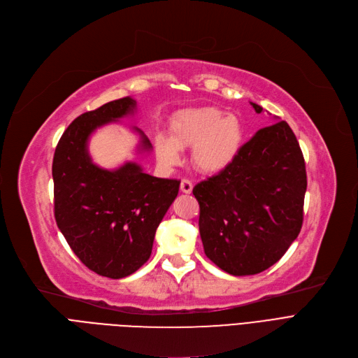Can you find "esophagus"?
<instances>
[{"label":"esophagus","instance_id":"obj_1","mask_svg":"<svg viewBox=\"0 0 358 358\" xmlns=\"http://www.w3.org/2000/svg\"><path fill=\"white\" fill-rule=\"evenodd\" d=\"M180 190H181L182 193H185V194H190V193L193 192V184H192V181L187 180V178H182V180H181V184H180Z\"/></svg>","mask_w":358,"mask_h":358}]
</instances>
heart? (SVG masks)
<instances>
[{"label":"heart","mask_w":358,"mask_h":358,"mask_svg":"<svg viewBox=\"0 0 358 358\" xmlns=\"http://www.w3.org/2000/svg\"><path fill=\"white\" fill-rule=\"evenodd\" d=\"M243 142V126L217 107L184 110L173 119L169 136L155 139L157 158L165 168L182 159V148L192 149V161L201 173L216 174L229 166Z\"/></svg>","instance_id":"obj_1"}]
</instances>
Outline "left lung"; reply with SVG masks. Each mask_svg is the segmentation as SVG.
Returning a JSON list of instances; mask_svg holds the SVG:
<instances>
[{
  "mask_svg": "<svg viewBox=\"0 0 358 358\" xmlns=\"http://www.w3.org/2000/svg\"><path fill=\"white\" fill-rule=\"evenodd\" d=\"M306 185L303 154L290 126L280 120L259 129L229 166L194 185L204 254L232 275L270 268L302 229Z\"/></svg>",
  "mask_w": 358,
  "mask_h": 358,
  "instance_id": "8db88e82",
  "label": "left lung"
}]
</instances>
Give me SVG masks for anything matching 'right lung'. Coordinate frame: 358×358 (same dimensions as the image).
<instances>
[{"instance_id": "1", "label": "right lung", "mask_w": 358, "mask_h": 358, "mask_svg": "<svg viewBox=\"0 0 358 358\" xmlns=\"http://www.w3.org/2000/svg\"><path fill=\"white\" fill-rule=\"evenodd\" d=\"M136 101L123 97L75 119L55 149V219L68 245L91 271L108 278L134 274L152 252L157 228L178 194L180 181L157 178L136 162L103 169L88 154L96 129L131 115ZM139 150L152 148L143 131Z\"/></svg>"}]
</instances>
